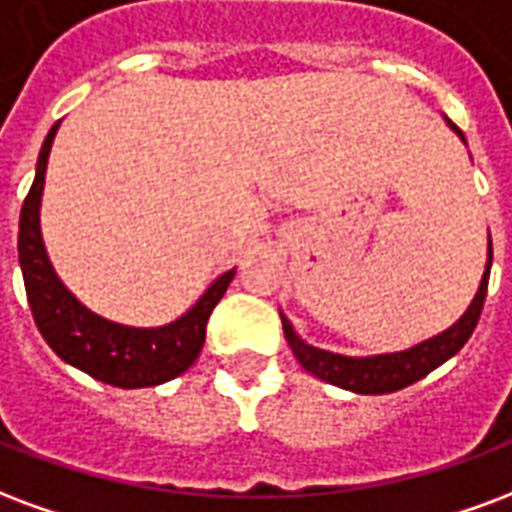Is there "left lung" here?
<instances>
[{"instance_id": "left-lung-1", "label": "left lung", "mask_w": 512, "mask_h": 512, "mask_svg": "<svg viewBox=\"0 0 512 512\" xmlns=\"http://www.w3.org/2000/svg\"><path fill=\"white\" fill-rule=\"evenodd\" d=\"M450 130L456 132L461 143L467 146V138L464 132L458 130L456 124L442 116ZM491 236H488V257H486V271L480 276V285L475 298L469 301L467 312L458 317L456 323L439 331L437 336H429L423 342L412 344L407 350L399 352H380V355H342V352L320 350L314 344L304 342L298 331L293 328V323L287 320V314L279 309V317H282V328H285V339L293 350L295 361L304 366L306 372L314 374L317 380L328 382V385H336L342 391L361 393V396H380V393H393L407 388L412 382L423 380L426 374L434 372L437 366L453 358L467 339L475 331V325L480 320V312H483V301H486L488 290V274H491Z\"/></svg>"}]
</instances>
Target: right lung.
I'll return each mask as SVG.
<instances>
[{"mask_svg":"<svg viewBox=\"0 0 512 512\" xmlns=\"http://www.w3.org/2000/svg\"><path fill=\"white\" fill-rule=\"evenodd\" d=\"M56 121L45 135L43 149L34 168V184L21 208L18 225V263L24 274L26 298L34 314L37 331L43 333L48 347L83 374L94 380L108 382L116 388H154L162 382L184 374L195 363L206 342V323L214 306L222 301L227 285L233 282L236 268L219 274L203 290L195 304L176 320L165 325H124L92 312L75 298L70 287L56 274L48 257L40 227V206H43L45 168L54 146Z\"/></svg>","mask_w":512,"mask_h":512,"instance_id":"1","label":"right lung"}]
</instances>
